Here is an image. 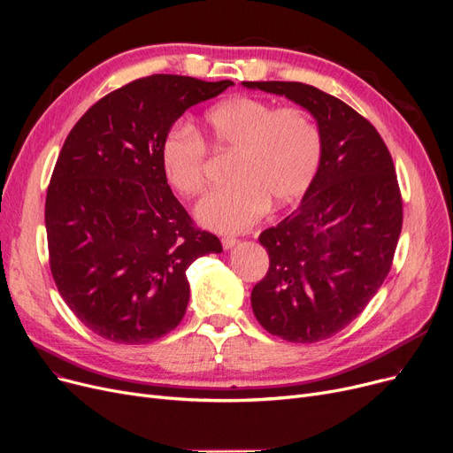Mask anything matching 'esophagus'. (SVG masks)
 Masks as SVG:
<instances>
[{"label": "esophagus", "instance_id": "34e87169", "mask_svg": "<svg viewBox=\"0 0 453 453\" xmlns=\"http://www.w3.org/2000/svg\"><path fill=\"white\" fill-rule=\"evenodd\" d=\"M236 244H239V241L233 239V236H224V239H222V246H224L226 251H227V250H233Z\"/></svg>", "mask_w": 453, "mask_h": 453}]
</instances>
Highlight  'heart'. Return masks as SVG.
Here are the masks:
<instances>
[{
  "instance_id": "heart-1",
  "label": "heart",
  "mask_w": 453,
  "mask_h": 453,
  "mask_svg": "<svg viewBox=\"0 0 453 453\" xmlns=\"http://www.w3.org/2000/svg\"><path fill=\"white\" fill-rule=\"evenodd\" d=\"M219 149L234 150L231 183L212 188L196 205V220L219 233H242L268 211L290 203L311 187L321 161V134L301 108H277L253 97H234L205 113ZM205 142L188 125L173 127L161 142V169L181 196L205 187Z\"/></svg>"
}]
</instances>
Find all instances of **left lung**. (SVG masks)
Segmentation results:
<instances>
[{
	"label": "left lung",
	"instance_id": "left-lung-1",
	"mask_svg": "<svg viewBox=\"0 0 453 453\" xmlns=\"http://www.w3.org/2000/svg\"><path fill=\"white\" fill-rule=\"evenodd\" d=\"M316 119L319 169L301 205L260 233L270 255L251 308L270 334L316 343L343 330L382 287L402 231L395 165L376 128L343 101L303 82H242Z\"/></svg>",
	"mask_w": 453,
	"mask_h": 453
}]
</instances>
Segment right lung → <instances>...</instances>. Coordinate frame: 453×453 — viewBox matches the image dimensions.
Wrapping results in <instances>:
<instances>
[{
    "mask_svg": "<svg viewBox=\"0 0 453 453\" xmlns=\"http://www.w3.org/2000/svg\"><path fill=\"white\" fill-rule=\"evenodd\" d=\"M231 81L152 75L95 103L69 132L45 198L50 266L73 314L104 340L141 345L174 330L187 268L220 253L176 200L161 142L190 106Z\"/></svg>",
    "mask_w": 453,
    "mask_h": 453,
    "instance_id": "right-lung-1",
    "label": "right lung"
}]
</instances>
